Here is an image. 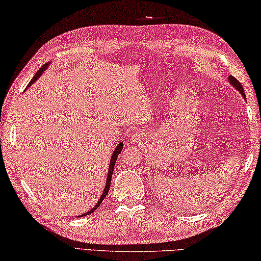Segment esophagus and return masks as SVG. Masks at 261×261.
Masks as SVG:
<instances>
[{
    "instance_id": "esophagus-1",
    "label": "esophagus",
    "mask_w": 261,
    "mask_h": 261,
    "mask_svg": "<svg viewBox=\"0 0 261 261\" xmlns=\"http://www.w3.org/2000/svg\"><path fill=\"white\" fill-rule=\"evenodd\" d=\"M141 139H142L141 134H134V135L132 136V141H133V142H139Z\"/></svg>"
}]
</instances>
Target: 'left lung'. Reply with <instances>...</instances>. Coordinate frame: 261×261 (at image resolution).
<instances>
[{"mask_svg":"<svg viewBox=\"0 0 261 261\" xmlns=\"http://www.w3.org/2000/svg\"><path fill=\"white\" fill-rule=\"evenodd\" d=\"M228 81H229V83H230V85L237 88V90L241 93V94H242V96L245 99V94H244V90H243L242 84H241V83H240L234 76H229V77H228Z\"/></svg>","mask_w":261,"mask_h":261,"instance_id":"left-lung-1","label":"left lung"}]
</instances>
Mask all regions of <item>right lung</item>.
I'll list each match as a JSON object with an SVG mask.
<instances>
[{"label": "right lung", "mask_w": 261, "mask_h": 261, "mask_svg": "<svg viewBox=\"0 0 261 261\" xmlns=\"http://www.w3.org/2000/svg\"><path fill=\"white\" fill-rule=\"evenodd\" d=\"M47 66H48V62H47V63H45V65H44L43 67L39 68L38 71L35 73V76L33 77V80H32L31 82H29V84H28V86H27V87L32 86V84H34V83H35V82L38 80V77H41V75L43 73V71L46 69ZM122 145H124V143H122V142H120V143L116 146V149L114 150V152H112V155H111V159H110V164H109V170H108V178H107V183H106V186H105V190H103V193H102V195H101V198L99 199V201H97V203L95 204V207H93L91 210L86 211V213H85L84 215L78 216V217H83V216H87V215L92 214L93 211H95L97 208L100 207L101 203H102V201L105 200V198H106V196L108 195V192H109L110 184H111V177H112V173H114L115 164H116V161H117V156L120 154V152H121V150H122Z\"/></svg>", "instance_id": "obj_1"}]
</instances>
